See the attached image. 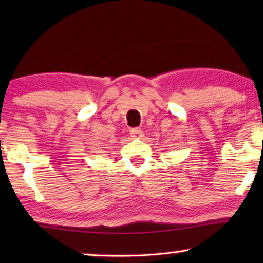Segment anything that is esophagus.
<instances>
[{
	"instance_id": "esophagus-1",
	"label": "esophagus",
	"mask_w": 263,
	"mask_h": 263,
	"mask_svg": "<svg viewBox=\"0 0 263 263\" xmlns=\"http://www.w3.org/2000/svg\"><path fill=\"white\" fill-rule=\"evenodd\" d=\"M130 135L134 139H140L142 136V132L140 130L139 128H134V129H132V130H130Z\"/></svg>"
}]
</instances>
